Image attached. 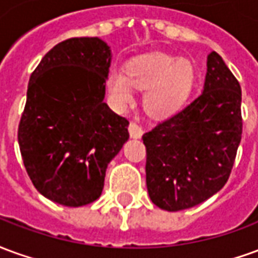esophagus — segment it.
Segmentation results:
<instances>
[{"instance_id": "1", "label": "esophagus", "mask_w": 258, "mask_h": 258, "mask_svg": "<svg viewBox=\"0 0 258 258\" xmlns=\"http://www.w3.org/2000/svg\"><path fill=\"white\" fill-rule=\"evenodd\" d=\"M128 133L130 135H131V138H141L144 131H142V128H141L138 124L134 123V121H131L128 125Z\"/></svg>"}]
</instances>
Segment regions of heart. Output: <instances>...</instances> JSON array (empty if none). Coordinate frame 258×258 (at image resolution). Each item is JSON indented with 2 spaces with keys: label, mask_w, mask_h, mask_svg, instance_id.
Returning <instances> with one entry per match:
<instances>
[{
  "label": "heart",
  "mask_w": 258,
  "mask_h": 258,
  "mask_svg": "<svg viewBox=\"0 0 258 258\" xmlns=\"http://www.w3.org/2000/svg\"><path fill=\"white\" fill-rule=\"evenodd\" d=\"M195 69L189 60L149 55L131 60L124 73L113 70L106 81L107 92L117 107L133 101V87L144 92V106L155 117H168L184 106L194 90Z\"/></svg>",
  "instance_id": "heart-1"
}]
</instances>
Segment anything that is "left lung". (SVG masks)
I'll use <instances>...</instances> for the list:
<instances>
[{"label":"left lung","instance_id":"8db88e82","mask_svg":"<svg viewBox=\"0 0 258 258\" xmlns=\"http://www.w3.org/2000/svg\"><path fill=\"white\" fill-rule=\"evenodd\" d=\"M240 103L239 81L213 51L203 92L142 137L146 186L157 207L190 209L227 184L242 140Z\"/></svg>","mask_w":258,"mask_h":258}]
</instances>
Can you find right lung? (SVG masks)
Returning <instances> with one entry per match:
<instances>
[{"mask_svg":"<svg viewBox=\"0 0 258 258\" xmlns=\"http://www.w3.org/2000/svg\"><path fill=\"white\" fill-rule=\"evenodd\" d=\"M112 53L98 37L59 42L31 73L18 141L36 189L80 207L103 189L107 164L128 140V120L103 102Z\"/></svg>","mask_w":258,"mask_h":258,"instance_id":"1","label":"right lung"}]
</instances>
